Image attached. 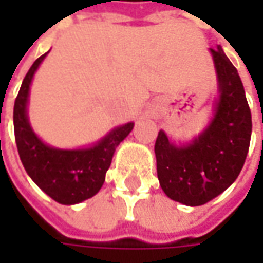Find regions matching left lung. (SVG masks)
Returning <instances> with one entry per match:
<instances>
[{"instance_id":"obj_1","label":"left lung","mask_w":263,"mask_h":263,"mask_svg":"<svg viewBox=\"0 0 263 263\" xmlns=\"http://www.w3.org/2000/svg\"><path fill=\"white\" fill-rule=\"evenodd\" d=\"M209 51L219 93L209 124L189 143L170 142L164 130L155 142L159 184L170 199L187 206L205 205L236 181L252 135V114L237 68L219 45Z\"/></svg>"}]
</instances>
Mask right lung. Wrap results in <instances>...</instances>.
I'll return each mask as SVG.
<instances>
[{"mask_svg": "<svg viewBox=\"0 0 263 263\" xmlns=\"http://www.w3.org/2000/svg\"><path fill=\"white\" fill-rule=\"evenodd\" d=\"M46 54L29 68L15 98V143L26 173L37 187L58 203L76 205L101 190L116 147L128 136L135 123L116 127L95 145L82 149H60L42 142L29 123L27 102L32 79Z\"/></svg>", "mask_w": 263, "mask_h": 263, "instance_id": "1", "label": "right lung"}]
</instances>
